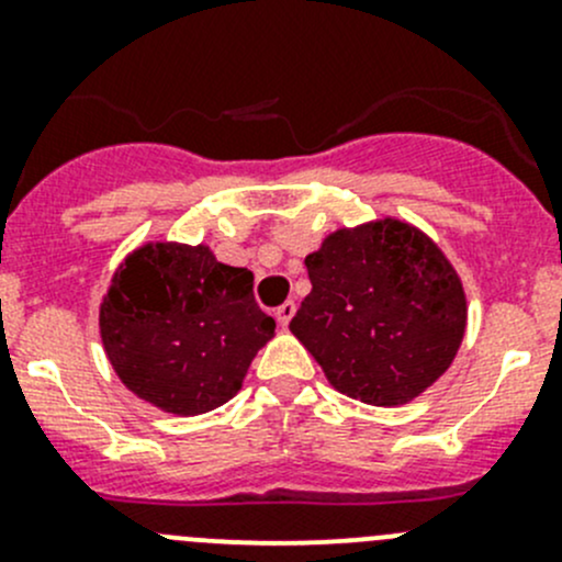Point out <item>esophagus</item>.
<instances>
[{
	"instance_id": "esophagus-1",
	"label": "esophagus",
	"mask_w": 562,
	"mask_h": 562,
	"mask_svg": "<svg viewBox=\"0 0 562 562\" xmlns=\"http://www.w3.org/2000/svg\"><path fill=\"white\" fill-rule=\"evenodd\" d=\"M296 315V304L293 302H285V304H280V307L274 310V317H277V323H280L282 328L288 326V323H291V317Z\"/></svg>"
}]
</instances>
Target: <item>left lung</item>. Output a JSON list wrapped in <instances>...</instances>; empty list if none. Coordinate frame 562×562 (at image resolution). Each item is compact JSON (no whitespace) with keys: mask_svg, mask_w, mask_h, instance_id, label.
<instances>
[{"mask_svg":"<svg viewBox=\"0 0 562 562\" xmlns=\"http://www.w3.org/2000/svg\"><path fill=\"white\" fill-rule=\"evenodd\" d=\"M313 291L291 331L331 386L367 405H402L432 386L464 334L457 271L396 220L337 231L307 255Z\"/></svg>","mask_w":562,"mask_h":562,"instance_id":"1","label":"left lung"}]
</instances>
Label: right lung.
Returning a JSON list of instances; mask_svg holds the SVG:
<instances>
[{
  "label": "right lung",
  "mask_w": 562,
  "mask_h": 562,
  "mask_svg": "<svg viewBox=\"0 0 562 562\" xmlns=\"http://www.w3.org/2000/svg\"><path fill=\"white\" fill-rule=\"evenodd\" d=\"M100 334L124 386L179 416L228 402L274 334L252 271L209 247L149 245L124 260L100 307Z\"/></svg>",
  "instance_id": "obj_1"
}]
</instances>
